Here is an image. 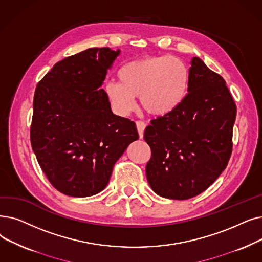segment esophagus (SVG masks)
<instances>
[{"label":"esophagus","mask_w":262,"mask_h":262,"mask_svg":"<svg viewBox=\"0 0 262 262\" xmlns=\"http://www.w3.org/2000/svg\"><path fill=\"white\" fill-rule=\"evenodd\" d=\"M136 126H137V130H138V134H139V138L142 139L143 138V133H144V129H145L144 122L137 121V122H136Z\"/></svg>","instance_id":"1"}]
</instances>
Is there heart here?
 <instances>
[{
    "label": "heart",
    "mask_w": 262,
    "mask_h": 262,
    "mask_svg": "<svg viewBox=\"0 0 262 262\" xmlns=\"http://www.w3.org/2000/svg\"><path fill=\"white\" fill-rule=\"evenodd\" d=\"M119 82L105 84L106 96L113 110L127 115L140 97L142 108L154 117H164L177 110L185 100L190 74L187 65L169 55L147 56L128 62L118 73Z\"/></svg>",
    "instance_id": "heart-1"
}]
</instances>
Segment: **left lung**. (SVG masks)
Listing matches in <instances>:
<instances>
[{"label":"left lung","instance_id":"8db88e82","mask_svg":"<svg viewBox=\"0 0 262 262\" xmlns=\"http://www.w3.org/2000/svg\"><path fill=\"white\" fill-rule=\"evenodd\" d=\"M185 100L170 115L151 121L144 140L151 147L146 179L157 195L195 197L228 165L236 106L224 78L192 58Z\"/></svg>","mask_w":262,"mask_h":262}]
</instances>
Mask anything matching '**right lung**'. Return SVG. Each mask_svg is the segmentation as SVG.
Returning <instances> with one entry per match:
<instances>
[{
	"label": "right lung",
	"instance_id": "right-lung-1",
	"mask_svg": "<svg viewBox=\"0 0 262 262\" xmlns=\"http://www.w3.org/2000/svg\"><path fill=\"white\" fill-rule=\"evenodd\" d=\"M119 53L105 47L67 56L36 86L32 149L51 185L64 195L98 194L116 162L139 138L135 122L113 115L100 89Z\"/></svg>",
	"mask_w": 262,
	"mask_h": 262
}]
</instances>
